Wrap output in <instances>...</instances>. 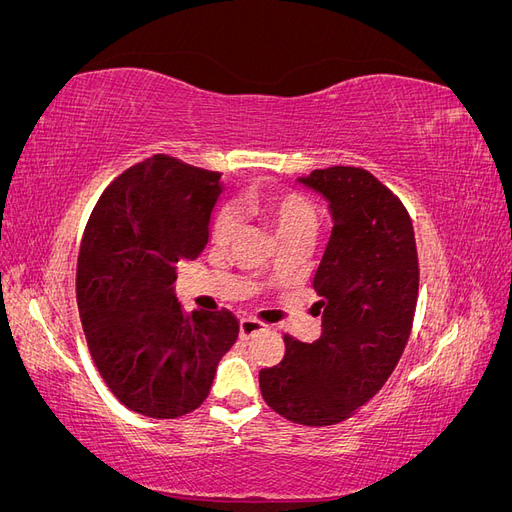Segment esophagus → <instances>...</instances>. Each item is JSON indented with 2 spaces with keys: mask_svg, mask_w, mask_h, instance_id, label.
I'll return each instance as SVG.
<instances>
[{
  "mask_svg": "<svg viewBox=\"0 0 512 512\" xmlns=\"http://www.w3.org/2000/svg\"><path fill=\"white\" fill-rule=\"evenodd\" d=\"M267 329V324L265 322H258V320H241V324H239V335H241V339H250V337H254L256 333H260V331H265Z\"/></svg>",
  "mask_w": 512,
  "mask_h": 512,
  "instance_id": "34e87169",
  "label": "esophagus"
}]
</instances>
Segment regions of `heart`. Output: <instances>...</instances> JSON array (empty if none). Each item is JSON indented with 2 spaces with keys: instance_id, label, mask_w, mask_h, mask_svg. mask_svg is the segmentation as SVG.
I'll list each match as a JSON object with an SVG mask.
<instances>
[{
  "instance_id": "obj_1",
  "label": "heart",
  "mask_w": 512,
  "mask_h": 512,
  "mask_svg": "<svg viewBox=\"0 0 512 512\" xmlns=\"http://www.w3.org/2000/svg\"><path fill=\"white\" fill-rule=\"evenodd\" d=\"M239 213L265 224L277 241L290 237H314L318 228V211L309 200L292 190H256L239 198ZM235 232V215L222 209L215 215L213 239L226 243Z\"/></svg>"
}]
</instances>
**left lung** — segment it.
Returning <instances> with one entry per match:
<instances>
[{"label": "left lung", "instance_id": "obj_1", "mask_svg": "<svg viewBox=\"0 0 512 512\" xmlns=\"http://www.w3.org/2000/svg\"><path fill=\"white\" fill-rule=\"evenodd\" d=\"M301 183L329 200L333 230L314 273L322 335L260 369L267 406L299 425L350 418L389 380L408 344L418 299V254L404 203L365 168L329 166Z\"/></svg>", "mask_w": 512, "mask_h": 512}]
</instances>
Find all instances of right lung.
Returning a JSON list of instances; mask_svg holds the SVG:
<instances>
[{"mask_svg": "<svg viewBox=\"0 0 512 512\" xmlns=\"http://www.w3.org/2000/svg\"><path fill=\"white\" fill-rule=\"evenodd\" d=\"M222 173L158 156L128 168L98 198L76 262V303L100 376L123 406L177 418L207 399L239 320L185 312L181 260L207 247Z\"/></svg>", "mask_w": 512, "mask_h": 512, "instance_id": "right-lung-1", "label": "right lung"}]
</instances>
